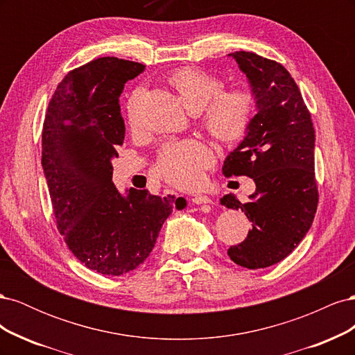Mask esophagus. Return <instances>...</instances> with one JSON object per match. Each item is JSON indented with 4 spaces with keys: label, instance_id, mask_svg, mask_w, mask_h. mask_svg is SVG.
Listing matches in <instances>:
<instances>
[{
    "label": "esophagus",
    "instance_id": "obj_1",
    "mask_svg": "<svg viewBox=\"0 0 355 355\" xmlns=\"http://www.w3.org/2000/svg\"><path fill=\"white\" fill-rule=\"evenodd\" d=\"M191 200H192V202H194V204H198V206H200V204H211V202H213V201H211L209 197H206V196H194Z\"/></svg>",
    "mask_w": 355,
    "mask_h": 355
}]
</instances>
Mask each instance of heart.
<instances>
[{
	"label": "heart",
	"mask_w": 355,
	"mask_h": 355,
	"mask_svg": "<svg viewBox=\"0 0 355 355\" xmlns=\"http://www.w3.org/2000/svg\"><path fill=\"white\" fill-rule=\"evenodd\" d=\"M182 103L192 114H201V124L218 142L232 145L240 142L253 121L256 110L254 93L247 87L223 89L220 78L198 68H180L168 77ZM144 89H136L127 101V124L139 130L142 124L141 102ZM213 163L210 148L197 139L170 142L163 146L155 171L178 188H196L201 184L204 170Z\"/></svg>",
	"instance_id": "b5f03b06"
}]
</instances>
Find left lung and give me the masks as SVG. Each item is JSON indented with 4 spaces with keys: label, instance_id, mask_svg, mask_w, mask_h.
Listing matches in <instances>:
<instances>
[{
    "label": "left lung",
    "instance_id": "8db88e82",
    "mask_svg": "<svg viewBox=\"0 0 355 355\" xmlns=\"http://www.w3.org/2000/svg\"><path fill=\"white\" fill-rule=\"evenodd\" d=\"M230 56L249 80L257 112L222 171L227 178H252L256 191L247 202L227 194L220 204L240 209L253 223L247 239L230 247L228 256L257 270L283 261L313 225L318 204L315 132L297 84L282 63L252 51Z\"/></svg>",
    "mask_w": 355,
    "mask_h": 355
}]
</instances>
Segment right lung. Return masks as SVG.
I'll return each instance as SVG.
<instances>
[{"instance_id":"obj_1","label":"right lung","mask_w":355,"mask_h":355,"mask_svg":"<svg viewBox=\"0 0 355 355\" xmlns=\"http://www.w3.org/2000/svg\"><path fill=\"white\" fill-rule=\"evenodd\" d=\"M142 63L99 58L65 75L42 125L41 164L58 230L77 259L103 275H123L145 262L164 220L185 198L151 196L112 182V158L123 145L124 84Z\"/></svg>"}]
</instances>
